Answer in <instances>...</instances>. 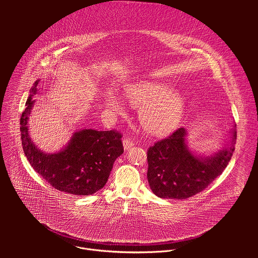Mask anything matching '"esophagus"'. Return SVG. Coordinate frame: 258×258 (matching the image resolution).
I'll list each match as a JSON object with an SVG mask.
<instances>
[{"label":"esophagus","mask_w":258,"mask_h":258,"mask_svg":"<svg viewBox=\"0 0 258 258\" xmlns=\"http://www.w3.org/2000/svg\"><path fill=\"white\" fill-rule=\"evenodd\" d=\"M123 146H124L125 150H129L132 146H134V143L129 138H124L123 139Z\"/></svg>","instance_id":"1"}]
</instances>
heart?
<instances>
[{
  "label": "heart",
  "mask_w": 258,
  "mask_h": 258,
  "mask_svg": "<svg viewBox=\"0 0 258 258\" xmlns=\"http://www.w3.org/2000/svg\"><path fill=\"white\" fill-rule=\"evenodd\" d=\"M125 95L131 105L141 107L139 120L150 133L167 134L173 131L184 117V97L167 83L141 80L129 85ZM105 103L113 113L125 112L124 101L113 92L106 94Z\"/></svg>",
  "instance_id": "obj_1"
}]
</instances>
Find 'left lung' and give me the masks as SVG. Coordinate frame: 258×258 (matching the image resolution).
Returning a JSON list of instances; mask_svg holds the SVG:
<instances>
[{
	"label": "left lung",
	"instance_id": "1",
	"mask_svg": "<svg viewBox=\"0 0 258 258\" xmlns=\"http://www.w3.org/2000/svg\"><path fill=\"white\" fill-rule=\"evenodd\" d=\"M185 135L184 128H179L148 149V183L159 198L184 200L204 190L223 172L234 152L235 126L230 144L206 158L188 150Z\"/></svg>",
	"mask_w": 258,
	"mask_h": 258
}]
</instances>
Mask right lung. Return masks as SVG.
Here are the masks:
<instances>
[{"instance_id": "add662e5", "label": "right lung", "mask_w": 258, "mask_h": 258, "mask_svg": "<svg viewBox=\"0 0 258 258\" xmlns=\"http://www.w3.org/2000/svg\"><path fill=\"white\" fill-rule=\"evenodd\" d=\"M37 80L21 117V139L24 153L33 169L52 187L75 196L92 195L102 188L115 160L124 152L122 134L115 130L83 129L75 132L69 145L58 153L45 154L29 136L28 115L35 100Z\"/></svg>"}]
</instances>
